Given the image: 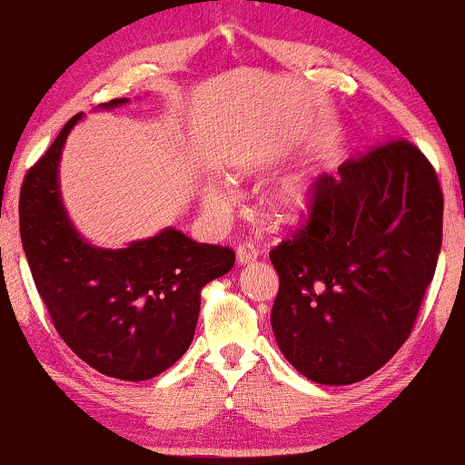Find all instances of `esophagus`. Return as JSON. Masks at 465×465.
Wrapping results in <instances>:
<instances>
[{"mask_svg": "<svg viewBox=\"0 0 465 465\" xmlns=\"http://www.w3.org/2000/svg\"><path fill=\"white\" fill-rule=\"evenodd\" d=\"M258 258H260V251H258V247H253V244L242 242L236 247L238 264H251V262H255Z\"/></svg>", "mask_w": 465, "mask_h": 465, "instance_id": "esophagus-1", "label": "esophagus"}]
</instances>
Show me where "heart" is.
<instances>
[{
	"mask_svg": "<svg viewBox=\"0 0 465 465\" xmlns=\"http://www.w3.org/2000/svg\"><path fill=\"white\" fill-rule=\"evenodd\" d=\"M325 192V174L317 168H306L282 181L266 199V207L280 221H300L314 210ZM232 196L221 185H210L205 192V205L212 212H223Z\"/></svg>",
	"mask_w": 465,
	"mask_h": 465,
	"instance_id": "b5f03b06",
	"label": "heart"
}]
</instances>
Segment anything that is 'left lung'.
I'll return each mask as SVG.
<instances>
[{
    "label": "left lung",
    "instance_id": "8db88e82",
    "mask_svg": "<svg viewBox=\"0 0 465 465\" xmlns=\"http://www.w3.org/2000/svg\"><path fill=\"white\" fill-rule=\"evenodd\" d=\"M444 196L407 140L341 163L306 227L271 251V325L286 361L319 385H351L402 348L435 275Z\"/></svg>",
    "mask_w": 465,
    "mask_h": 465
}]
</instances>
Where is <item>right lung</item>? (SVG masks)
<instances>
[{"mask_svg": "<svg viewBox=\"0 0 465 465\" xmlns=\"http://www.w3.org/2000/svg\"><path fill=\"white\" fill-rule=\"evenodd\" d=\"M117 98L98 109H115ZM74 115L25 174L19 232L36 291L61 339L95 371L148 381L173 367L194 339L201 288L232 271L236 253L194 242L179 229L133 240L124 249L95 247L69 221L58 163Z\"/></svg>", "mask_w": 465, "mask_h": 465, "instance_id": "add662e5", "label": "right lung"}]
</instances>
